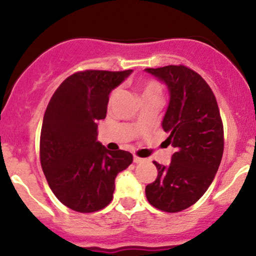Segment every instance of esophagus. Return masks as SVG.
<instances>
[{"label":"esophagus","instance_id":"34e87169","mask_svg":"<svg viewBox=\"0 0 256 256\" xmlns=\"http://www.w3.org/2000/svg\"><path fill=\"white\" fill-rule=\"evenodd\" d=\"M143 161H144V158H138V156H134V162H136V164H140V162H143Z\"/></svg>","mask_w":256,"mask_h":256}]
</instances>
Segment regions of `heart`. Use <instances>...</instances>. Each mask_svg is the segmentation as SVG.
Returning <instances> with one entry per match:
<instances>
[{"label":"heart","mask_w":256,"mask_h":256,"mask_svg":"<svg viewBox=\"0 0 256 256\" xmlns=\"http://www.w3.org/2000/svg\"><path fill=\"white\" fill-rule=\"evenodd\" d=\"M138 90H140V96L143 100L148 98H161V94H162V89H161V85L158 83L156 80H144L140 82L138 84ZM118 94V90H114L110 95V100L116 98V95Z\"/></svg>","instance_id":"heart-1"}]
</instances>
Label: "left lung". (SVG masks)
<instances>
[{
    "label": "left lung",
    "mask_w": 256,
    "mask_h": 256,
    "mask_svg": "<svg viewBox=\"0 0 256 256\" xmlns=\"http://www.w3.org/2000/svg\"><path fill=\"white\" fill-rule=\"evenodd\" d=\"M167 86L168 107L162 128L165 142L174 148L171 164L158 168L146 186L149 204L176 213L198 202L212 184L224 152V128L216 96L198 73L179 64L146 68Z\"/></svg>",
    "instance_id": "1"
}]
</instances>
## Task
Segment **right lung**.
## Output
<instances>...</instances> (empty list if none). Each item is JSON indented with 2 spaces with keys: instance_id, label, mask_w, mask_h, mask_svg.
<instances>
[{
  "instance_id": "obj_1",
  "label": "right lung",
  "mask_w": 256,
  "mask_h": 256,
  "mask_svg": "<svg viewBox=\"0 0 256 256\" xmlns=\"http://www.w3.org/2000/svg\"><path fill=\"white\" fill-rule=\"evenodd\" d=\"M131 72L74 73L60 84L44 113L40 165L54 195L76 212L110 204L116 177L132 162L131 152L108 150L98 140V122L106 118L110 91Z\"/></svg>"
}]
</instances>
